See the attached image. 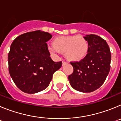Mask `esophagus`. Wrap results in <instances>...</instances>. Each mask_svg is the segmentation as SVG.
Returning <instances> with one entry per match:
<instances>
[{
  "mask_svg": "<svg viewBox=\"0 0 121 121\" xmlns=\"http://www.w3.org/2000/svg\"><path fill=\"white\" fill-rule=\"evenodd\" d=\"M67 62H65V61H63L62 62V65H65V64H67Z\"/></svg>",
  "mask_w": 121,
  "mask_h": 121,
  "instance_id": "1",
  "label": "esophagus"
}]
</instances>
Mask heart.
I'll use <instances>...</instances> for the list:
<instances>
[{
  "mask_svg": "<svg viewBox=\"0 0 121 121\" xmlns=\"http://www.w3.org/2000/svg\"><path fill=\"white\" fill-rule=\"evenodd\" d=\"M53 45L48 47L52 54L60 52L65 53L66 57L70 60L78 61L86 57L88 53V41L82 36H69L56 37L53 41Z\"/></svg>",
  "mask_w": 121,
  "mask_h": 121,
  "instance_id": "1",
  "label": "heart"
}]
</instances>
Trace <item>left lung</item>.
Returning a JSON list of instances; mask_svg holds the SVG:
<instances>
[{
    "label": "left lung",
    "instance_id": "8db88e82",
    "mask_svg": "<svg viewBox=\"0 0 121 121\" xmlns=\"http://www.w3.org/2000/svg\"><path fill=\"white\" fill-rule=\"evenodd\" d=\"M84 38L89 45L86 57L79 62H70L73 72L68 76L71 86L81 92H92L99 88L106 79L110 70L111 53L106 41L95 35Z\"/></svg>",
    "mask_w": 121,
    "mask_h": 121
}]
</instances>
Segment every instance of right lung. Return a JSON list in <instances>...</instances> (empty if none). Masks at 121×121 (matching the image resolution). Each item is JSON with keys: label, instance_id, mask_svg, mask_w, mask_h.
Listing matches in <instances>:
<instances>
[{"label": "right lung", "instance_id": "add662e5", "mask_svg": "<svg viewBox=\"0 0 121 121\" xmlns=\"http://www.w3.org/2000/svg\"><path fill=\"white\" fill-rule=\"evenodd\" d=\"M52 35L40 30L20 35L13 42L8 53L11 77L19 89L34 94L48 87L53 74L62 66L50 57L47 42Z\"/></svg>", "mask_w": 121, "mask_h": 121}]
</instances>
